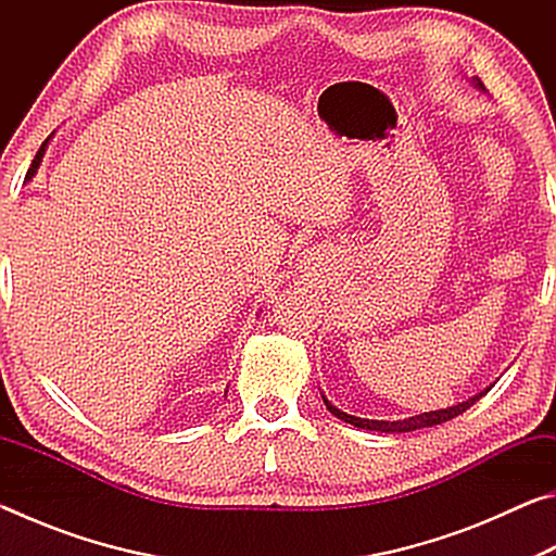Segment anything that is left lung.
<instances>
[{
  "label": "left lung",
  "instance_id": "8db88e82",
  "mask_svg": "<svg viewBox=\"0 0 556 556\" xmlns=\"http://www.w3.org/2000/svg\"><path fill=\"white\" fill-rule=\"evenodd\" d=\"M478 86L483 88V83L478 80ZM485 392H488V390H485ZM485 392L476 394V397H470V400H466V402L456 404V407H446V409H439V412H425V414H417V417H409V419H402V421H375V419H361V417H351V414H345V412H341V409H336L333 404L328 402L326 397H324V402H326L328 412L336 414L338 419H343V421H348V425H353V427L370 429V431H414V429H421V427H434V425H444V421H448V419L458 417V414H464L466 409L473 407V404H476L478 400H481Z\"/></svg>",
  "mask_w": 556,
  "mask_h": 556
}]
</instances>
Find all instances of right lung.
Here are the masks:
<instances>
[{"label": "right lung", "mask_w": 556, "mask_h": 556, "mask_svg": "<svg viewBox=\"0 0 556 556\" xmlns=\"http://www.w3.org/2000/svg\"><path fill=\"white\" fill-rule=\"evenodd\" d=\"M46 142H49V139H46ZM46 142L41 144V149H39V152H36V156H34V162H31V168H29V172H26V178H31V176L36 174V168H39V164H41V159H43V152H46Z\"/></svg>", "instance_id": "1"}]
</instances>
